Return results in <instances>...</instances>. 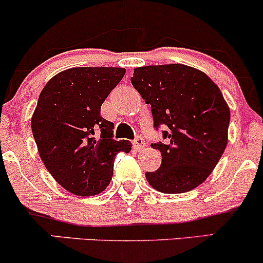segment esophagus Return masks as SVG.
<instances>
[{"instance_id": "obj_1", "label": "esophagus", "mask_w": 263, "mask_h": 263, "mask_svg": "<svg viewBox=\"0 0 263 263\" xmlns=\"http://www.w3.org/2000/svg\"><path fill=\"white\" fill-rule=\"evenodd\" d=\"M144 146H146V141H144L143 138L141 137V136L136 137V140L134 141V147H135V148L136 149H142Z\"/></svg>"}]
</instances>
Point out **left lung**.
<instances>
[{"mask_svg": "<svg viewBox=\"0 0 263 263\" xmlns=\"http://www.w3.org/2000/svg\"><path fill=\"white\" fill-rule=\"evenodd\" d=\"M132 85L151 105L155 127L163 131L162 164L146 178L158 192L179 194L210 176L228 144L230 108L221 91L203 71L183 64L136 68Z\"/></svg>", "mask_w": 263, "mask_h": 263, "instance_id": "1", "label": "left lung"}]
</instances>
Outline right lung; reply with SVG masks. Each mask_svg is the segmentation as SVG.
<instances>
[{"label":"right lung","mask_w":263,"mask_h":263,"mask_svg":"<svg viewBox=\"0 0 263 263\" xmlns=\"http://www.w3.org/2000/svg\"><path fill=\"white\" fill-rule=\"evenodd\" d=\"M123 68H71L57 74L39 95L32 132L45 168L80 197L101 193L114 174L115 156L131 142L114 140L101 105L122 80Z\"/></svg>","instance_id":"1"}]
</instances>
